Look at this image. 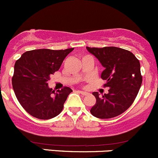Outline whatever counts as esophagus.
<instances>
[{"label": "esophagus", "mask_w": 158, "mask_h": 158, "mask_svg": "<svg viewBox=\"0 0 158 158\" xmlns=\"http://www.w3.org/2000/svg\"><path fill=\"white\" fill-rule=\"evenodd\" d=\"M78 93H79V94H82V95H84V96H86V95H87V94H88V93H87V92H85V91L78 90Z\"/></svg>", "instance_id": "obj_1"}]
</instances>
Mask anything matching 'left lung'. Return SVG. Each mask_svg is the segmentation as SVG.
<instances>
[{
  "label": "left lung",
  "mask_w": 158,
  "mask_h": 158,
  "mask_svg": "<svg viewBox=\"0 0 158 158\" xmlns=\"http://www.w3.org/2000/svg\"><path fill=\"white\" fill-rule=\"evenodd\" d=\"M87 49L105 68L101 78L106 81L104 87L110 88L102 97L98 92L93 93L97 102L91 108V114L99 118L122 114L135 100L142 83L139 59L131 52L118 47H87Z\"/></svg>",
  "instance_id": "obj_1"
}]
</instances>
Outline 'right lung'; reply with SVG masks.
<instances>
[{"instance_id":"add662e5","label":"right lung","mask_w":158,"mask_h":158,"mask_svg":"<svg viewBox=\"0 0 158 158\" xmlns=\"http://www.w3.org/2000/svg\"><path fill=\"white\" fill-rule=\"evenodd\" d=\"M73 50L74 48L31 50L24 52L16 61L13 88L19 103L29 114L40 119H49L62 111L72 90L64 87L55 93L47 82Z\"/></svg>"}]
</instances>
